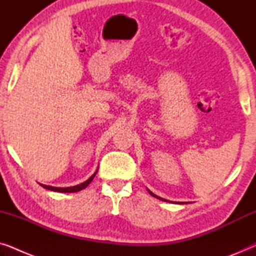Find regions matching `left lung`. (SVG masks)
Masks as SVG:
<instances>
[{"instance_id":"obj_1","label":"left lung","mask_w":256,"mask_h":256,"mask_svg":"<svg viewBox=\"0 0 256 256\" xmlns=\"http://www.w3.org/2000/svg\"><path fill=\"white\" fill-rule=\"evenodd\" d=\"M148 192H149V194H152V197H155V198H158V199H160V200H164V202H169V200H166V199H163V198H160V197H158V196L154 194H152V191H150V190H148Z\"/></svg>"}]
</instances>
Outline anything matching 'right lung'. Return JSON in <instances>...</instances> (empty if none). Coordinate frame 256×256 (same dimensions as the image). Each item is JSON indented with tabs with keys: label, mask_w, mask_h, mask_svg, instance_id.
<instances>
[{
	"label": "right lung",
	"mask_w": 256,
	"mask_h": 256,
	"mask_svg": "<svg viewBox=\"0 0 256 256\" xmlns=\"http://www.w3.org/2000/svg\"><path fill=\"white\" fill-rule=\"evenodd\" d=\"M96 172H98V170L96 171V172H94L92 176H90L88 180H87L86 182H84V183H82V184H78V185H76V186H70V188H54V186H50V185H44V184H40L42 186H43L44 188H46V190H51V191H56V192H78V191H80V190H82V188H87L88 186V184L90 183V182L93 180V178H94V176H96Z\"/></svg>",
	"instance_id": "obj_1"
}]
</instances>
